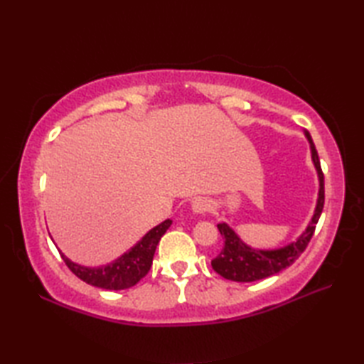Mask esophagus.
Returning a JSON list of instances; mask_svg holds the SVG:
<instances>
[{
    "label": "esophagus",
    "instance_id": "obj_1",
    "mask_svg": "<svg viewBox=\"0 0 364 364\" xmlns=\"http://www.w3.org/2000/svg\"><path fill=\"white\" fill-rule=\"evenodd\" d=\"M191 208L196 214H205L206 211L211 210V203H210V200L205 197H197L194 202H192Z\"/></svg>",
    "mask_w": 364,
    "mask_h": 364
}]
</instances>
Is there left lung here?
Returning <instances> with one entry per match:
<instances>
[{"mask_svg": "<svg viewBox=\"0 0 364 364\" xmlns=\"http://www.w3.org/2000/svg\"><path fill=\"white\" fill-rule=\"evenodd\" d=\"M305 136L308 139V142H310L311 159L319 178L318 202H316L314 214L310 223H308V227L305 228L304 233H301L296 241L274 250L253 249V247L242 242L241 237H239L235 233V230L228 227L227 223H219L218 228L225 244H223V249L220 250L218 257L211 261V266L215 272L222 275L223 278H227V280L249 283V282L262 280V278H267L270 275L282 272L283 269L289 267L292 262L296 261L301 253H304L308 242H310V239L313 237L316 223H318L321 218L326 196H323V173L321 168L318 151H316L313 139L308 131H305Z\"/></svg>", "mask_w": 364, "mask_h": 364, "instance_id": "1", "label": "left lung"}]
</instances>
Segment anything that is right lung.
I'll list each match as a JSON object with an SVG mask.
<instances>
[{
    "mask_svg": "<svg viewBox=\"0 0 364 364\" xmlns=\"http://www.w3.org/2000/svg\"><path fill=\"white\" fill-rule=\"evenodd\" d=\"M170 225H172L170 219L159 223V225L151 228L134 247H131L127 253H123L120 258L114 259L106 266H81L68 259L60 250L59 253L65 261L67 267L87 284L109 291L128 289L149 274L156 245Z\"/></svg>",
    "mask_w": 364,
    "mask_h": 364,
    "instance_id": "right-lung-1",
    "label": "right lung"
}]
</instances>
